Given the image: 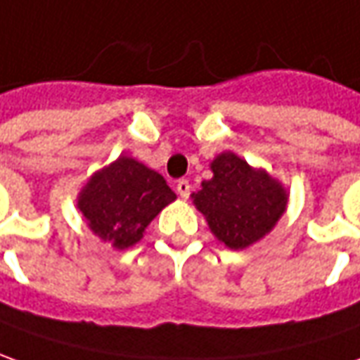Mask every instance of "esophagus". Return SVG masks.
Segmentation results:
<instances>
[{"instance_id":"esophagus-1","label":"esophagus","mask_w":360,"mask_h":360,"mask_svg":"<svg viewBox=\"0 0 360 360\" xmlns=\"http://www.w3.org/2000/svg\"><path fill=\"white\" fill-rule=\"evenodd\" d=\"M177 193L181 195V199H187L191 193V185L187 179H179L177 181Z\"/></svg>"}]
</instances>
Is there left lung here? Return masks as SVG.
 I'll use <instances>...</instances> for the list:
<instances>
[{
    "instance_id": "1",
    "label": "left lung",
    "mask_w": 360,
    "mask_h": 360,
    "mask_svg": "<svg viewBox=\"0 0 360 360\" xmlns=\"http://www.w3.org/2000/svg\"><path fill=\"white\" fill-rule=\"evenodd\" d=\"M212 179L202 181L191 199L211 232L231 250H242L264 238L282 219L288 191L264 169H254L232 151L211 163Z\"/></svg>"
}]
</instances>
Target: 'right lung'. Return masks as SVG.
<instances>
[{"instance_id": "obj_1", "label": "right lung", "mask_w": 360, "mask_h": 360, "mask_svg": "<svg viewBox=\"0 0 360 360\" xmlns=\"http://www.w3.org/2000/svg\"><path fill=\"white\" fill-rule=\"evenodd\" d=\"M175 199L158 171L120 155L88 179L78 193V209L98 238L124 250L141 240L146 226Z\"/></svg>"}]
</instances>
